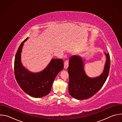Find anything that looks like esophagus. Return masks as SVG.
Instances as JSON below:
<instances>
[{
    "label": "esophagus",
    "instance_id": "1",
    "mask_svg": "<svg viewBox=\"0 0 122 122\" xmlns=\"http://www.w3.org/2000/svg\"><path fill=\"white\" fill-rule=\"evenodd\" d=\"M68 66V61L66 60L64 62V68H67Z\"/></svg>",
    "mask_w": 122,
    "mask_h": 122
}]
</instances>
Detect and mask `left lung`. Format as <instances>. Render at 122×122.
Returning <instances> with one entry per match:
<instances>
[{
  "mask_svg": "<svg viewBox=\"0 0 122 122\" xmlns=\"http://www.w3.org/2000/svg\"><path fill=\"white\" fill-rule=\"evenodd\" d=\"M106 61L102 73L98 77L90 78L84 69L83 61L78 56H72L67 68L69 75L68 92L73 97L83 100L93 96L102 87L108 76L110 67L109 53H104Z\"/></svg>",
  "mask_w": 122,
  "mask_h": 122,
  "instance_id": "8db88e82",
  "label": "left lung"
}]
</instances>
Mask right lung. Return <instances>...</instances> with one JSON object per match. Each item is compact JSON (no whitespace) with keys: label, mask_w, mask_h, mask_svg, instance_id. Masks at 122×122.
Segmentation results:
<instances>
[{"label":"right lung","mask_w":122,"mask_h":122,"mask_svg":"<svg viewBox=\"0 0 122 122\" xmlns=\"http://www.w3.org/2000/svg\"><path fill=\"white\" fill-rule=\"evenodd\" d=\"M26 38L21 44L15 55L14 71L17 82L22 89L28 95L35 98L47 95L51 91L52 84L58 73L63 70V60L52 59L47 66L38 73H32L22 64L21 53Z\"/></svg>","instance_id":"add662e5"}]
</instances>
